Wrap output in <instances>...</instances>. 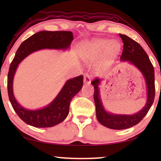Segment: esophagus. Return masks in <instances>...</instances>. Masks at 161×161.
<instances>
[{
	"instance_id": "esophagus-1",
	"label": "esophagus",
	"mask_w": 161,
	"mask_h": 161,
	"mask_svg": "<svg viewBox=\"0 0 161 161\" xmlns=\"http://www.w3.org/2000/svg\"><path fill=\"white\" fill-rule=\"evenodd\" d=\"M91 82V77L89 75L86 73L84 77V83L86 84H90Z\"/></svg>"
}]
</instances>
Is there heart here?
I'll return each mask as SVG.
<instances>
[{
  "mask_svg": "<svg viewBox=\"0 0 161 161\" xmlns=\"http://www.w3.org/2000/svg\"><path fill=\"white\" fill-rule=\"evenodd\" d=\"M120 49L121 44L117 40L94 39L85 46L84 59L93 61L102 55V67L105 68L118 56Z\"/></svg>",
  "mask_w": 161,
  "mask_h": 161,
  "instance_id": "heart-1",
  "label": "heart"
}]
</instances>
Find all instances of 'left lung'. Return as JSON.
Segmentation results:
<instances>
[{
	"label": "left lung",
	"mask_w": 161,
	"mask_h": 161,
	"mask_svg": "<svg viewBox=\"0 0 161 161\" xmlns=\"http://www.w3.org/2000/svg\"><path fill=\"white\" fill-rule=\"evenodd\" d=\"M123 42V52L120 61L135 66L142 73L145 80L147 101L145 105L138 112L133 114H114L106 110L100 96V86L102 80L95 79L91 84L94 86V101L96 117L99 122L111 129H126L138 124L153 104L155 97L154 69L144 49L134 40L125 35L119 34Z\"/></svg>",
	"instance_id": "8db88e82"
}]
</instances>
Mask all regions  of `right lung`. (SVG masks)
I'll return each mask as SVG.
<instances>
[{
	"label": "right lung",
	"instance_id": "add662e5",
	"mask_svg": "<svg viewBox=\"0 0 161 161\" xmlns=\"http://www.w3.org/2000/svg\"><path fill=\"white\" fill-rule=\"evenodd\" d=\"M73 40L72 32L41 31L20 44L9 66L8 75V91L14 110L26 124L35 127H52L63 122L69 113L70 101L83 86V75L69 79L55 98L46 107L37 109L23 107L16 100L13 81L19 64L34 52L43 49L67 50Z\"/></svg>",
	"mask_w": 161,
	"mask_h": 161
}]
</instances>
